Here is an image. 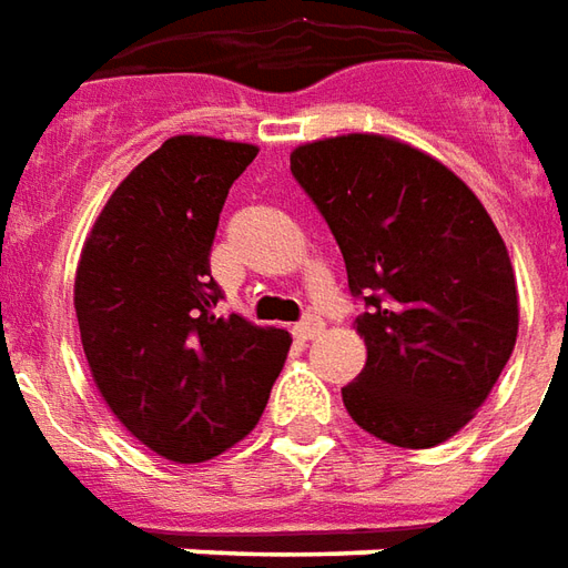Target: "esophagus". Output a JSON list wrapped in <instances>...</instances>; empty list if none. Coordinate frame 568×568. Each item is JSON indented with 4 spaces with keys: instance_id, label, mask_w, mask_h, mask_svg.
<instances>
[{
    "instance_id": "esophagus-1",
    "label": "esophagus",
    "mask_w": 568,
    "mask_h": 568,
    "mask_svg": "<svg viewBox=\"0 0 568 568\" xmlns=\"http://www.w3.org/2000/svg\"><path fill=\"white\" fill-rule=\"evenodd\" d=\"M321 329H324V321H321V317H317V315H305L303 321H300V324L293 327V333H296L300 339H315Z\"/></svg>"
}]
</instances>
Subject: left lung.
<instances>
[{"instance_id":"8db88e82","label":"left lung","mask_w":568,"mask_h":568,"mask_svg":"<svg viewBox=\"0 0 568 568\" xmlns=\"http://www.w3.org/2000/svg\"><path fill=\"white\" fill-rule=\"evenodd\" d=\"M291 174L339 244L367 364L342 388L385 444L425 449L468 425L517 342V284L484 204L449 168L376 134L305 143Z\"/></svg>"}]
</instances>
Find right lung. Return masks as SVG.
Here are the masks:
<instances>
[{
	"label": "right lung",
	"instance_id": "obj_1",
	"mask_svg": "<svg viewBox=\"0 0 568 568\" xmlns=\"http://www.w3.org/2000/svg\"><path fill=\"white\" fill-rule=\"evenodd\" d=\"M251 143L171 136L112 192L75 272L82 348L140 444L192 465L260 422L291 333L220 315L211 251Z\"/></svg>",
	"mask_w": 568,
	"mask_h": 568
}]
</instances>
